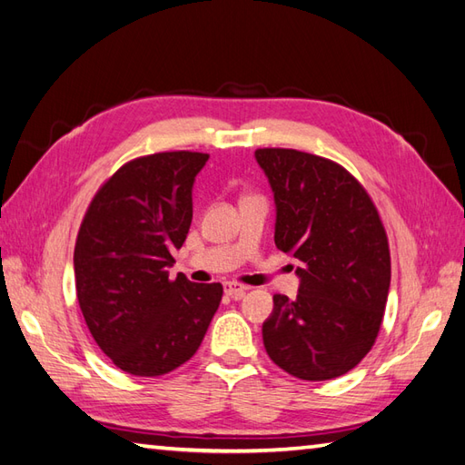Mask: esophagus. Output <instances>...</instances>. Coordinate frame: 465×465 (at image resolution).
I'll return each mask as SVG.
<instances>
[{"label": "esophagus", "instance_id": "obj_1", "mask_svg": "<svg viewBox=\"0 0 465 465\" xmlns=\"http://www.w3.org/2000/svg\"><path fill=\"white\" fill-rule=\"evenodd\" d=\"M223 291H225V295H230V297H235V299H237V297H242V295L245 293L247 287L228 282V283H223Z\"/></svg>", "mask_w": 465, "mask_h": 465}]
</instances>
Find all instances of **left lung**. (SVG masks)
Segmentation results:
<instances>
[{"instance_id":"1","label":"left lung","mask_w":465,"mask_h":465,"mask_svg":"<svg viewBox=\"0 0 465 465\" xmlns=\"http://www.w3.org/2000/svg\"><path fill=\"white\" fill-rule=\"evenodd\" d=\"M272 183L277 250L297 257V299L273 295L263 344L301 381H331L359 364L379 337L391 250L371 196L337 162L293 148H257Z\"/></svg>"}]
</instances>
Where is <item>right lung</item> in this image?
I'll list each match as a JSON object with an SVG mask.
<instances>
[{
	"label": "right lung",
	"instance_id": "obj_1",
	"mask_svg": "<svg viewBox=\"0 0 465 465\" xmlns=\"http://www.w3.org/2000/svg\"><path fill=\"white\" fill-rule=\"evenodd\" d=\"M208 158L176 150L126 162L83 218L73 255L79 307L94 342L128 374L162 376L190 361L220 307V283L168 277Z\"/></svg>",
	"mask_w": 465,
	"mask_h": 465
}]
</instances>
